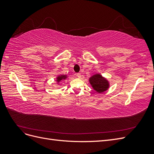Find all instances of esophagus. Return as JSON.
I'll return each instance as SVG.
<instances>
[{
  "label": "esophagus",
  "mask_w": 154,
  "mask_h": 154,
  "mask_svg": "<svg viewBox=\"0 0 154 154\" xmlns=\"http://www.w3.org/2000/svg\"><path fill=\"white\" fill-rule=\"evenodd\" d=\"M75 76H76L77 78H80L81 77V74H80V73H76V74H75Z\"/></svg>",
  "instance_id": "34e87169"
}]
</instances>
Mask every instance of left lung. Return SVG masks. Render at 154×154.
<instances>
[{
    "mask_svg": "<svg viewBox=\"0 0 154 154\" xmlns=\"http://www.w3.org/2000/svg\"><path fill=\"white\" fill-rule=\"evenodd\" d=\"M89 81L94 89L99 93L103 92L109 87L108 82L98 74L92 76Z\"/></svg>",
    "mask_w": 154,
    "mask_h": 154,
    "instance_id": "8db88e82",
    "label": "left lung"
}]
</instances>
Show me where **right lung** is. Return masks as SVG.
<instances>
[{
    "label": "right lung",
    "instance_id": "obj_1",
    "mask_svg": "<svg viewBox=\"0 0 154 154\" xmlns=\"http://www.w3.org/2000/svg\"><path fill=\"white\" fill-rule=\"evenodd\" d=\"M66 76L65 75H62V76H58V78H57V81L58 82H60V81H61L62 80H63V79H66Z\"/></svg>",
    "mask_w": 154,
    "mask_h": 154
}]
</instances>
